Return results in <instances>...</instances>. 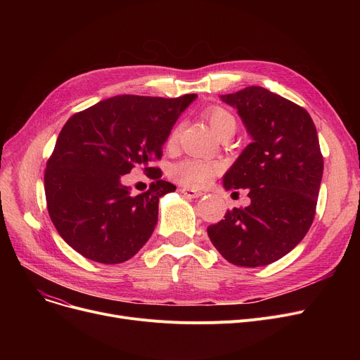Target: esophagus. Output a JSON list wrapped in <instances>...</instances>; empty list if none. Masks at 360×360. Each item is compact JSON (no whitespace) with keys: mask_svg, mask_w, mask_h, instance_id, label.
Segmentation results:
<instances>
[{"mask_svg":"<svg viewBox=\"0 0 360 360\" xmlns=\"http://www.w3.org/2000/svg\"><path fill=\"white\" fill-rule=\"evenodd\" d=\"M181 193L184 194V195H186L188 198H198V197H201L202 195V193L201 191H197V190H193V188H181Z\"/></svg>","mask_w":360,"mask_h":360,"instance_id":"1","label":"esophagus"}]
</instances>
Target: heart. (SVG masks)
<instances>
[{
	"mask_svg": "<svg viewBox=\"0 0 360 360\" xmlns=\"http://www.w3.org/2000/svg\"><path fill=\"white\" fill-rule=\"evenodd\" d=\"M204 117L209 121L212 129L216 132L217 137L221 136L224 131L235 129L236 121L229 110L220 106H212L205 109ZM179 129L178 127L172 129L167 139V146H174L178 140ZM220 172V166L214 162L201 160V159H182L176 163H174L169 169V175L174 181L184 186L191 188H201L210 182V179Z\"/></svg>",
	"mask_w": 360,
	"mask_h": 360,
	"instance_id": "heart-1",
	"label": "heart"
}]
</instances>
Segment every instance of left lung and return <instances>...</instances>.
<instances>
[{"mask_svg": "<svg viewBox=\"0 0 360 360\" xmlns=\"http://www.w3.org/2000/svg\"><path fill=\"white\" fill-rule=\"evenodd\" d=\"M220 98L238 109L252 137L223 185L248 188L251 204L228 210L207 233L235 266H267L290 252L314 221L324 170L316 128L304 108L259 86Z\"/></svg>", "mask_w": 360, "mask_h": 360, "instance_id": "1", "label": "left lung"}]
</instances>
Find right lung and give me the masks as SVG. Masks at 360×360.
Wrapping results in <instances>:
<instances>
[{"label":"right lung","instance_id":"add662e5","mask_svg":"<svg viewBox=\"0 0 360 360\" xmlns=\"http://www.w3.org/2000/svg\"><path fill=\"white\" fill-rule=\"evenodd\" d=\"M195 98L122 94L65 122L44 181L49 217L74 251L96 262L120 264L143 248L158 223L159 198L176 186L158 179L146 193L131 195L121 178L136 166L156 169L148 162L162 158L170 129Z\"/></svg>","mask_w":360,"mask_h":360}]
</instances>
